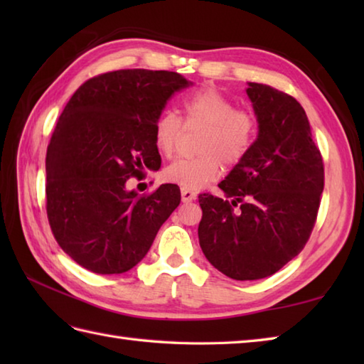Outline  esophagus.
<instances>
[{"mask_svg": "<svg viewBox=\"0 0 364 364\" xmlns=\"http://www.w3.org/2000/svg\"><path fill=\"white\" fill-rule=\"evenodd\" d=\"M196 197H197V194L194 191H191V189H181V200L184 203H189V202H192V200H196Z\"/></svg>", "mask_w": 364, "mask_h": 364, "instance_id": "esophagus-1", "label": "esophagus"}]
</instances>
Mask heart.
Instances as JSON below:
<instances>
[{
	"mask_svg": "<svg viewBox=\"0 0 364 364\" xmlns=\"http://www.w3.org/2000/svg\"><path fill=\"white\" fill-rule=\"evenodd\" d=\"M184 120L188 125H205L192 158H178L164 170L166 180L183 189H200L218 178L222 162L236 166L252 150L258 131V119L252 111L236 107L233 100L213 87H203L184 98ZM181 137V120L172 111L158 115L153 127L156 149L172 158Z\"/></svg>",
	"mask_w": 364,
	"mask_h": 364,
	"instance_id": "obj_1",
	"label": "heart"
}]
</instances>
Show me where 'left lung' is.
Returning a JSON list of instances; mask_svg holds the SVG:
<instances>
[{
	"label": "left lung",
	"mask_w": 364,
	"mask_h": 364,
	"mask_svg": "<svg viewBox=\"0 0 364 364\" xmlns=\"http://www.w3.org/2000/svg\"><path fill=\"white\" fill-rule=\"evenodd\" d=\"M247 95L258 137L219 188L230 200L200 194V247L211 264L233 280L278 272L304 250L323 191V161L310 122L296 98L250 82Z\"/></svg>",
	"instance_id": "left-lung-1"
}]
</instances>
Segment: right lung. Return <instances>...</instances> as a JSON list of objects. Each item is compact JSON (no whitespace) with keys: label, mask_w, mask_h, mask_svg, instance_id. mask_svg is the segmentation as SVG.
I'll return each mask as SVG.
<instances>
[{"label":"right lung","mask_w":364,"mask_h":364,"mask_svg":"<svg viewBox=\"0 0 364 364\" xmlns=\"http://www.w3.org/2000/svg\"><path fill=\"white\" fill-rule=\"evenodd\" d=\"M167 70L97 75L68 100L46 149V215L60 249L94 274H123L141 261L180 205L176 184L127 189L158 170L153 127L167 100L189 86Z\"/></svg>","instance_id":"add662e5"}]
</instances>
